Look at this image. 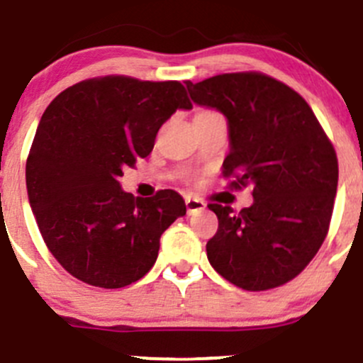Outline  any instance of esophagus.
<instances>
[{"instance_id":"obj_1","label":"esophagus","mask_w":363,"mask_h":363,"mask_svg":"<svg viewBox=\"0 0 363 363\" xmlns=\"http://www.w3.org/2000/svg\"><path fill=\"white\" fill-rule=\"evenodd\" d=\"M205 207H207V205H205V201L198 200V198H191V196L186 198V208H188V213L203 211Z\"/></svg>"}]
</instances>
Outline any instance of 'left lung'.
Returning <instances> with one entry per match:
<instances>
[{
    "mask_svg": "<svg viewBox=\"0 0 363 363\" xmlns=\"http://www.w3.org/2000/svg\"><path fill=\"white\" fill-rule=\"evenodd\" d=\"M191 101L228 121L224 174L252 184L254 203L235 213L211 203L219 228L207 243L212 268L245 291L287 284L315 257L329 231L337 156L308 102L259 72L186 82Z\"/></svg>",
    "mask_w": 363,
    "mask_h": 363,
    "instance_id": "obj_1",
    "label": "left lung"
}]
</instances>
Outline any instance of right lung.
I'll list each match as a JSON object with an SVG mask.
<instances>
[{
    "label": "right lung",
    "mask_w": 363,
    "mask_h": 363,
    "mask_svg": "<svg viewBox=\"0 0 363 363\" xmlns=\"http://www.w3.org/2000/svg\"><path fill=\"white\" fill-rule=\"evenodd\" d=\"M191 108L179 82L106 76L76 83L45 109L26 184L41 236L67 273L120 289L152 268L163 231L186 216V203L172 189L135 198L120 177L150 155L172 114Z\"/></svg>",
    "instance_id": "obj_1"
}]
</instances>
